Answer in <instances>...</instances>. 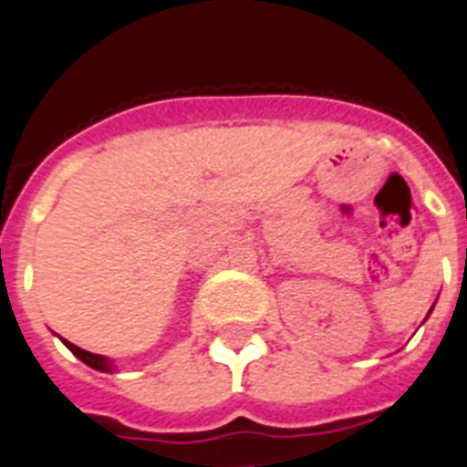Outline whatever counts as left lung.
Segmentation results:
<instances>
[{
	"instance_id": "8db88e82",
	"label": "left lung",
	"mask_w": 467,
	"mask_h": 467,
	"mask_svg": "<svg viewBox=\"0 0 467 467\" xmlns=\"http://www.w3.org/2000/svg\"><path fill=\"white\" fill-rule=\"evenodd\" d=\"M431 311H432V308H431ZM431 311H428V316H431ZM428 316H426V317H428Z\"/></svg>"
}]
</instances>
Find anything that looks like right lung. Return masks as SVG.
I'll return each mask as SVG.
<instances>
[{"mask_svg":"<svg viewBox=\"0 0 467 467\" xmlns=\"http://www.w3.org/2000/svg\"><path fill=\"white\" fill-rule=\"evenodd\" d=\"M60 339H63V337H60ZM63 344L67 346V348L72 350L74 356L79 358V360L84 362V365L93 367V369H98V372H117V367H114V362H111L107 356H95V353H88V350L79 348V346H74L72 341H67V339H63Z\"/></svg>","mask_w":467,"mask_h":467,"instance_id":"add662e5","label":"right lung"}]
</instances>
